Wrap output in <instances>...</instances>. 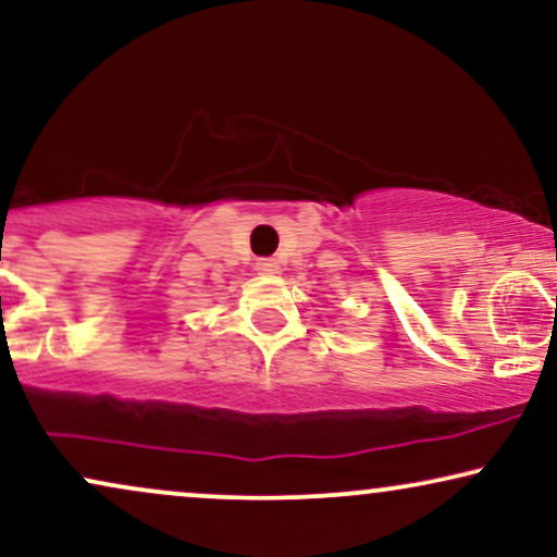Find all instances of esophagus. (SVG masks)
<instances>
[{
    "instance_id": "esophagus-1",
    "label": "esophagus",
    "mask_w": 557,
    "mask_h": 557,
    "mask_svg": "<svg viewBox=\"0 0 557 557\" xmlns=\"http://www.w3.org/2000/svg\"><path fill=\"white\" fill-rule=\"evenodd\" d=\"M257 272L259 274H274V272H277V262H274V259H257Z\"/></svg>"
}]
</instances>
